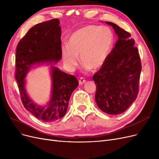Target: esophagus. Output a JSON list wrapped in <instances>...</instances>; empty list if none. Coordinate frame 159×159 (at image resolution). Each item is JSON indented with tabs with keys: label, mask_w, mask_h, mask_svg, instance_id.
Here are the masks:
<instances>
[{
	"label": "esophagus",
	"mask_w": 159,
	"mask_h": 159,
	"mask_svg": "<svg viewBox=\"0 0 159 159\" xmlns=\"http://www.w3.org/2000/svg\"><path fill=\"white\" fill-rule=\"evenodd\" d=\"M85 82V80L83 78V77H81L79 80V84L80 85H83Z\"/></svg>",
	"instance_id": "obj_1"
}]
</instances>
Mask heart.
<instances>
[{"mask_svg":"<svg viewBox=\"0 0 159 159\" xmlns=\"http://www.w3.org/2000/svg\"><path fill=\"white\" fill-rule=\"evenodd\" d=\"M114 43L112 31L107 27L86 25L75 31L70 37L68 46L62 48L63 62L73 69L80 62L87 68L96 70L105 64Z\"/></svg>","mask_w":159,"mask_h":159,"instance_id":"1","label":"heart"}]
</instances>
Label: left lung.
I'll return each instance as SVG.
<instances>
[{
	"label": "left lung",
	"instance_id": "8db88e82",
	"mask_svg": "<svg viewBox=\"0 0 159 159\" xmlns=\"http://www.w3.org/2000/svg\"><path fill=\"white\" fill-rule=\"evenodd\" d=\"M106 23L112 26L118 39L93 80L97 86V106L104 112L115 115L126 111L138 97L141 64L129 33L110 21Z\"/></svg>",
	"mask_w": 159,
	"mask_h": 159
}]
</instances>
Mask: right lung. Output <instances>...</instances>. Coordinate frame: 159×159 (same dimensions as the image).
<instances>
[{"mask_svg": "<svg viewBox=\"0 0 159 159\" xmlns=\"http://www.w3.org/2000/svg\"><path fill=\"white\" fill-rule=\"evenodd\" d=\"M59 23L55 18L36 24L26 33L16 48L15 78L21 101L27 111L44 122L55 121L64 116L70 96L79 84L75 76L52 66V95L48 105H35L26 93L24 78L32 66L57 62L62 58L61 27Z\"/></svg>", "mask_w": 159, "mask_h": 159, "instance_id": "obj_1", "label": "right lung"}]
</instances>
